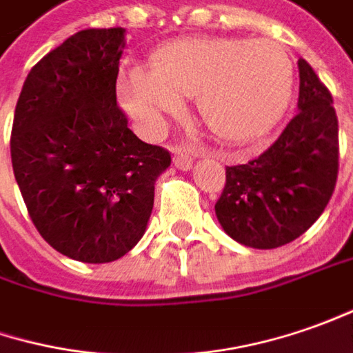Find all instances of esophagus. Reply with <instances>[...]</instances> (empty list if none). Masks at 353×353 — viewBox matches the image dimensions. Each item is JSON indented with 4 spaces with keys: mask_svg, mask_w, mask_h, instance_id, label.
<instances>
[{
    "mask_svg": "<svg viewBox=\"0 0 353 353\" xmlns=\"http://www.w3.org/2000/svg\"><path fill=\"white\" fill-rule=\"evenodd\" d=\"M174 164L179 168V170H189L193 165V156L189 150L181 148V146H176L174 148Z\"/></svg>",
    "mask_w": 353,
    "mask_h": 353,
    "instance_id": "obj_1",
    "label": "esophagus"
}]
</instances>
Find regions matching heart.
I'll return each instance as SVG.
<instances>
[{
    "mask_svg": "<svg viewBox=\"0 0 353 353\" xmlns=\"http://www.w3.org/2000/svg\"><path fill=\"white\" fill-rule=\"evenodd\" d=\"M293 64L274 41L183 39L152 56V70L132 66L121 78V99L146 130H160L177 115L183 97L197 99L207 130L225 142L263 134L285 111Z\"/></svg>",
    "mask_w": 353,
    "mask_h": 353,
    "instance_id": "obj_1",
    "label": "heart"
}]
</instances>
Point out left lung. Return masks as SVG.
Returning a JSON list of instances; mask_svg holds the SVG:
<instances>
[{
    "label": "left lung",
    "mask_w": 353,
    "mask_h": 353,
    "mask_svg": "<svg viewBox=\"0 0 353 353\" xmlns=\"http://www.w3.org/2000/svg\"><path fill=\"white\" fill-rule=\"evenodd\" d=\"M297 113L274 144L246 164L226 165L214 205L225 232L250 248H279L307 232L338 179V117L332 95L299 60Z\"/></svg>",
    "instance_id": "left-lung-1"
}]
</instances>
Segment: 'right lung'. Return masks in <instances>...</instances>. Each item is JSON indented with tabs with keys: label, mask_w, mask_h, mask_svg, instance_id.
<instances>
[{
	"label": "right lung",
	"mask_w": 353,
	"mask_h": 353,
	"mask_svg": "<svg viewBox=\"0 0 353 353\" xmlns=\"http://www.w3.org/2000/svg\"><path fill=\"white\" fill-rule=\"evenodd\" d=\"M123 29H85L41 58L23 83L11 162L41 236L85 263L119 260L152 213L154 181L172 162L128 128L117 105Z\"/></svg>",
	"instance_id": "obj_1"
}]
</instances>
